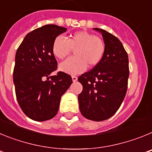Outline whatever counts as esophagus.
Instances as JSON below:
<instances>
[{
  "mask_svg": "<svg viewBox=\"0 0 152 152\" xmlns=\"http://www.w3.org/2000/svg\"><path fill=\"white\" fill-rule=\"evenodd\" d=\"M72 80H73V82H75V81H77V76H75V75H73V76H72Z\"/></svg>",
  "mask_w": 152,
  "mask_h": 152,
  "instance_id": "esophagus-1",
  "label": "esophagus"
}]
</instances>
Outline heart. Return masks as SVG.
<instances>
[{"mask_svg": "<svg viewBox=\"0 0 152 152\" xmlns=\"http://www.w3.org/2000/svg\"><path fill=\"white\" fill-rule=\"evenodd\" d=\"M52 49L58 59H64L75 50V56L61 62L59 69L65 73L77 75L84 72L87 65L92 68L100 63L105 53L106 45L99 36L87 31H78L66 39L56 37Z\"/></svg>", "mask_w": 152, "mask_h": 152, "instance_id": "obj_1", "label": "heart"}]
</instances>
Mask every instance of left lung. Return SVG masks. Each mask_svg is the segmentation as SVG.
Wrapping results in <instances>:
<instances>
[{"label": "left lung", "instance_id": "obj_1", "mask_svg": "<svg viewBox=\"0 0 152 152\" xmlns=\"http://www.w3.org/2000/svg\"><path fill=\"white\" fill-rule=\"evenodd\" d=\"M106 51L103 58L89 72L78 77L83 91L78 95L79 108L83 116L93 121L108 119L121 106L129 75L128 54L117 37L104 29Z\"/></svg>", "mask_w": 152, "mask_h": 152}]
</instances>
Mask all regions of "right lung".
Segmentation results:
<instances>
[{
  "label": "right lung",
  "instance_id": "obj_1",
  "mask_svg": "<svg viewBox=\"0 0 152 152\" xmlns=\"http://www.w3.org/2000/svg\"><path fill=\"white\" fill-rule=\"evenodd\" d=\"M66 28L48 24L28 33L18 49L13 68L17 100L23 112L35 121H45L57 114L61 97L72 84L71 75L57 70L52 52L55 39Z\"/></svg>",
  "mask_w": 152,
  "mask_h": 152
}]
</instances>
